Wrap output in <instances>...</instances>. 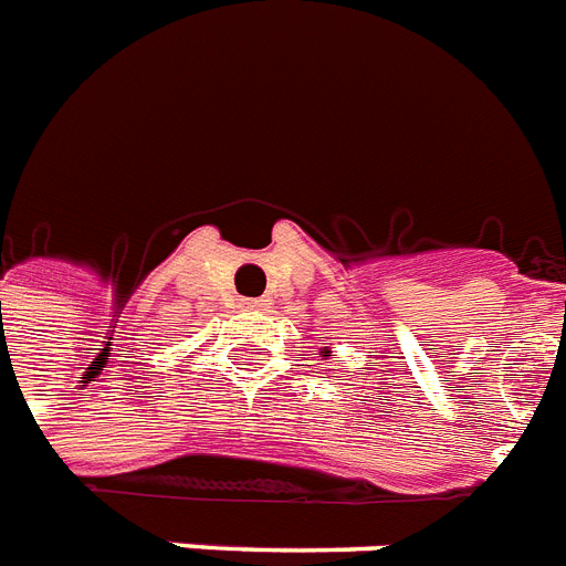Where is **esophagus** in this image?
<instances>
[{"mask_svg": "<svg viewBox=\"0 0 566 566\" xmlns=\"http://www.w3.org/2000/svg\"><path fill=\"white\" fill-rule=\"evenodd\" d=\"M245 306H262V301H245Z\"/></svg>", "mask_w": 566, "mask_h": 566, "instance_id": "1", "label": "esophagus"}]
</instances>
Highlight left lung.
<instances>
[{"mask_svg":"<svg viewBox=\"0 0 566 566\" xmlns=\"http://www.w3.org/2000/svg\"><path fill=\"white\" fill-rule=\"evenodd\" d=\"M333 354V350H327V347H324V350H321V356H329Z\"/></svg>","mask_w":566,"mask_h":566,"instance_id":"left-lung-1","label":"left lung"}]
</instances>
